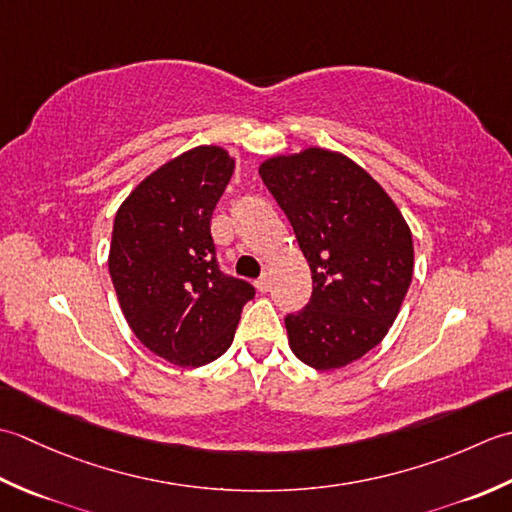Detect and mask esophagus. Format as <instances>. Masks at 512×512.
<instances>
[{
    "mask_svg": "<svg viewBox=\"0 0 512 512\" xmlns=\"http://www.w3.org/2000/svg\"><path fill=\"white\" fill-rule=\"evenodd\" d=\"M269 287H271V280H269L267 274L260 276V278L256 280V289H258V291H269Z\"/></svg>",
    "mask_w": 512,
    "mask_h": 512,
    "instance_id": "1",
    "label": "esophagus"
}]
</instances>
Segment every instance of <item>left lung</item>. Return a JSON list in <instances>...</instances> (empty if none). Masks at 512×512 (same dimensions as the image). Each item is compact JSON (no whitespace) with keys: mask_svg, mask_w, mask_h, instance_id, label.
Masks as SVG:
<instances>
[{"mask_svg":"<svg viewBox=\"0 0 512 512\" xmlns=\"http://www.w3.org/2000/svg\"><path fill=\"white\" fill-rule=\"evenodd\" d=\"M287 214L314 291L285 318L289 347L318 371L347 367L387 336L413 278V236L398 205L356 161L325 148L260 163Z\"/></svg>","mask_w":512,"mask_h":512,"instance_id":"1","label":"left lung"}]
</instances>
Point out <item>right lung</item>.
<instances>
[{
	"label": "right lung",
	"mask_w": 512,
	"mask_h": 512,
	"mask_svg": "<svg viewBox=\"0 0 512 512\" xmlns=\"http://www.w3.org/2000/svg\"><path fill=\"white\" fill-rule=\"evenodd\" d=\"M234 163L218 145H198L145 176L114 216L108 269L123 316L179 367L221 358L254 298L252 285L218 269L210 232Z\"/></svg>",
	"instance_id": "obj_1"
}]
</instances>
